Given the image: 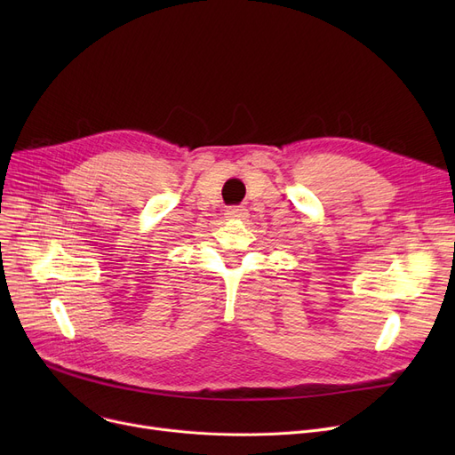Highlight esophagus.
Segmentation results:
<instances>
[{"label": "esophagus", "mask_w": 455, "mask_h": 455, "mask_svg": "<svg viewBox=\"0 0 455 455\" xmlns=\"http://www.w3.org/2000/svg\"><path fill=\"white\" fill-rule=\"evenodd\" d=\"M225 215L228 220H247L249 218V212L245 206H230Z\"/></svg>", "instance_id": "esophagus-1"}]
</instances>
